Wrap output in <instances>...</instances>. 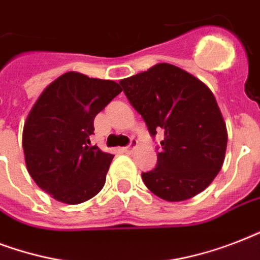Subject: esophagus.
I'll return each instance as SVG.
<instances>
[{
	"label": "esophagus",
	"instance_id": "obj_1",
	"mask_svg": "<svg viewBox=\"0 0 260 260\" xmlns=\"http://www.w3.org/2000/svg\"><path fill=\"white\" fill-rule=\"evenodd\" d=\"M136 147H138V140L132 139V140H131V143H129V146L124 147V148H122V151H124L125 154H132V152L136 150Z\"/></svg>",
	"mask_w": 260,
	"mask_h": 260
}]
</instances>
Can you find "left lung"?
I'll list each match as a JSON object with an SVG mask.
<instances>
[{
	"mask_svg": "<svg viewBox=\"0 0 260 260\" xmlns=\"http://www.w3.org/2000/svg\"><path fill=\"white\" fill-rule=\"evenodd\" d=\"M120 85L151 136L165 135L155 169L142 173L147 187L171 202L205 190L221 170L228 140L209 87L169 63L121 79Z\"/></svg>",
	"mask_w": 260,
	"mask_h": 260,
	"instance_id": "1",
	"label": "left lung"
}]
</instances>
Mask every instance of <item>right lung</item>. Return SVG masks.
Returning a JSON list of instances; mask_svg holds the SVG:
<instances>
[{
    "mask_svg": "<svg viewBox=\"0 0 260 260\" xmlns=\"http://www.w3.org/2000/svg\"><path fill=\"white\" fill-rule=\"evenodd\" d=\"M121 93L106 79L66 73L47 86L26 117L22 148L28 173L42 190L64 204L101 191L114 155L90 144L94 117Z\"/></svg>",
    "mask_w": 260,
    "mask_h": 260,
    "instance_id": "obj_1",
    "label": "right lung"
}]
</instances>
